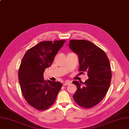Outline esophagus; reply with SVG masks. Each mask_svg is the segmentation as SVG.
<instances>
[{
  "label": "esophagus",
  "instance_id": "esophagus-1",
  "mask_svg": "<svg viewBox=\"0 0 129 129\" xmlns=\"http://www.w3.org/2000/svg\"><path fill=\"white\" fill-rule=\"evenodd\" d=\"M71 84V81H69V80H67V81H66L63 84V86H66V85H68L70 84Z\"/></svg>",
  "mask_w": 129,
  "mask_h": 129
}]
</instances>
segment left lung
<instances>
[{"mask_svg":"<svg viewBox=\"0 0 129 129\" xmlns=\"http://www.w3.org/2000/svg\"><path fill=\"white\" fill-rule=\"evenodd\" d=\"M69 46L79 57V72H87L89 77L84 85L78 81H73L77 87L74 100L81 107H93L103 99L110 86L109 61L104 51L90 41L71 40Z\"/></svg>","mask_w":129,"mask_h":129,"instance_id":"8db88e82","label":"left lung"}]
</instances>
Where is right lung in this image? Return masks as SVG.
Masks as SVG:
<instances>
[{"label": "right lung", "mask_w": 129, "mask_h": 129, "mask_svg": "<svg viewBox=\"0 0 129 129\" xmlns=\"http://www.w3.org/2000/svg\"><path fill=\"white\" fill-rule=\"evenodd\" d=\"M64 42L43 41L28 50L22 59L18 70L22 93L28 104L39 111L54 104L62 86L59 81L45 80L43 74Z\"/></svg>", "instance_id": "right-lung-1"}]
</instances>
